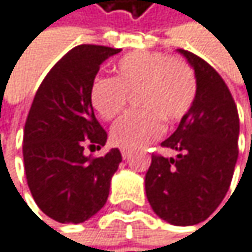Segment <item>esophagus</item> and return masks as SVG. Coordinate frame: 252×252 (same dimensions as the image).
<instances>
[{
    "label": "esophagus",
    "mask_w": 252,
    "mask_h": 252,
    "mask_svg": "<svg viewBox=\"0 0 252 252\" xmlns=\"http://www.w3.org/2000/svg\"><path fill=\"white\" fill-rule=\"evenodd\" d=\"M121 153H122V157H124V158H128V157H130V151H128V150L122 148V150H121Z\"/></svg>",
    "instance_id": "1"
}]
</instances>
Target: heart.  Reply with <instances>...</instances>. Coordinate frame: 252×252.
Instances as JSON below:
<instances>
[{"label": "heart", "instance_id": "heart-1", "mask_svg": "<svg viewBox=\"0 0 252 252\" xmlns=\"http://www.w3.org/2000/svg\"><path fill=\"white\" fill-rule=\"evenodd\" d=\"M142 109L122 116L112 128V140L122 148L137 150L156 140L166 122L185 116L196 96V77L192 66L180 57L163 53L137 51L116 64V78L98 77L91 88V102L99 116L112 121L137 94Z\"/></svg>", "mask_w": 252, "mask_h": 252}]
</instances>
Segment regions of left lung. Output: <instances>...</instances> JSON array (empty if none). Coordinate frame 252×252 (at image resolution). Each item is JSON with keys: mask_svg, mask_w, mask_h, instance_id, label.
I'll return each instance as SVG.
<instances>
[{"mask_svg": "<svg viewBox=\"0 0 252 252\" xmlns=\"http://www.w3.org/2000/svg\"><path fill=\"white\" fill-rule=\"evenodd\" d=\"M196 77V96L177 130L161 142L175 157L153 156L145 190L154 213L172 225L206 220L225 198L239 150V115L224 80L186 50H177Z\"/></svg>", "mask_w": 252, "mask_h": 252, "instance_id": "left-lung-1", "label": "left lung"}]
</instances>
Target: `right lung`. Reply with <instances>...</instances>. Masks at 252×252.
<instances>
[{"instance_id": "right-lung-1", "label": "right lung", "mask_w": 252, "mask_h": 252, "mask_svg": "<svg viewBox=\"0 0 252 252\" xmlns=\"http://www.w3.org/2000/svg\"><path fill=\"white\" fill-rule=\"evenodd\" d=\"M121 50L78 45L48 72L33 99L24 128V166L39 209L62 224H80L109 198L122 156L112 148L92 158L84 148L104 147L107 133L96 121L91 88L99 66Z\"/></svg>"}]
</instances>
